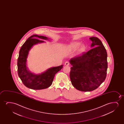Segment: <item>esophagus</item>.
<instances>
[{"label":"esophagus","instance_id":"34e87169","mask_svg":"<svg viewBox=\"0 0 124 124\" xmlns=\"http://www.w3.org/2000/svg\"><path fill=\"white\" fill-rule=\"evenodd\" d=\"M65 65L66 66H69L70 65V63L68 61H66L64 63Z\"/></svg>","mask_w":124,"mask_h":124}]
</instances>
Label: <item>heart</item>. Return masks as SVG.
<instances>
[{"label":"heart","mask_w":124,"mask_h":124,"mask_svg":"<svg viewBox=\"0 0 124 124\" xmlns=\"http://www.w3.org/2000/svg\"><path fill=\"white\" fill-rule=\"evenodd\" d=\"M80 43H75V44L73 45V46L75 47H78V46H80ZM84 50H85V46H82L81 47L80 49V52H83Z\"/></svg>","instance_id":"1"}]
</instances>
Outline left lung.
Segmentation results:
<instances>
[{
    "label": "left lung",
    "instance_id": "8db88e82",
    "mask_svg": "<svg viewBox=\"0 0 124 124\" xmlns=\"http://www.w3.org/2000/svg\"><path fill=\"white\" fill-rule=\"evenodd\" d=\"M92 49L70 60V78L77 90L90 92L97 89L104 80L107 75V53L100 39L92 37ZM95 47L94 48V47Z\"/></svg>",
    "mask_w": 124,
    "mask_h": 124
}]
</instances>
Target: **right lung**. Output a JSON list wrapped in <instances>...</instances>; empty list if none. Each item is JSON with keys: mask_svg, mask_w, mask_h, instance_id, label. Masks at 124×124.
<instances>
[{"mask_svg": "<svg viewBox=\"0 0 124 124\" xmlns=\"http://www.w3.org/2000/svg\"><path fill=\"white\" fill-rule=\"evenodd\" d=\"M36 38L48 39L45 36L33 35L26 40L19 51L17 70L19 77L25 86L34 90H40L47 88L52 85L54 75L63 68V65L50 68L40 75H35L27 70L26 63L29 50L35 44L44 42Z\"/></svg>", "mask_w": 124, "mask_h": 124, "instance_id": "add662e5", "label": "right lung"}]
</instances>
